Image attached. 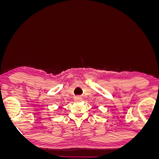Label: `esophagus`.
I'll return each instance as SVG.
<instances>
[{"instance_id": "obj_1", "label": "esophagus", "mask_w": 159, "mask_h": 159, "mask_svg": "<svg viewBox=\"0 0 159 159\" xmlns=\"http://www.w3.org/2000/svg\"><path fill=\"white\" fill-rule=\"evenodd\" d=\"M74 100H75V102H81V101H82V98H81V97H75Z\"/></svg>"}]
</instances>
